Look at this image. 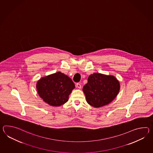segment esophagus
<instances>
[{
	"label": "esophagus",
	"mask_w": 153,
	"mask_h": 153,
	"mask_svg": "<svg viewBox=\"0 0 153 153\" xmlns=\"http://www.w3.org/2000/svg\"><path fill=\"white\" fill-rule=\"evenodd\" d=\"M76 87L79 89L81 88V85L80 83H77L76 84Z\"/></svg>",
	"instance_id": "esophagus-1"
}]
</instances>
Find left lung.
<instances>
[{
	"label": "left lung",
	"instance_id": "8db88e82",
	"mask_svg": "<svg viewBox=\"0 0 153 153\" xmlns=\"http://www.w3.org/2000/svg\"><path fill=\"white\" fill-rule=\"evenodd\" d=\"M120 89V82L115 76L94 73L89 76L82 91L89 104L98 108L112 102Z\"/></svg>",
	"mask_w": 153,
	"mask_h": 153
}]
</instances>
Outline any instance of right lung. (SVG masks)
I'll use <instances>...</instances> for the list:
<instances>
[{
  "label": "right lung",
  "mask_w": 153,
  "mask_h": 153,
  "mask_svg": "<svg viewBox=\"0 0 153 153\" xmlns=\"http://www.w3.org/2000/svg\"><path fill=\"white\" fill-rule=\"evenodd\" d=\"M75 88L71 79L60 71L42 77L36 85L39 96L52 106L64 104Z\"/></svg>",
  "instance_id": "add662e5"
}]
</instances>
